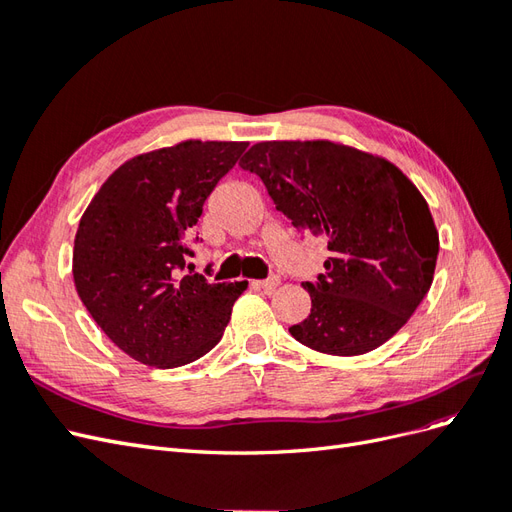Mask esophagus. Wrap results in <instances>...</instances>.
Wrapping results in <instances>:
<instances>
[{
	"mask_svg": "<svg viewBox=\"0 0 512 512\" xmlns=\"http://www.w3.org/2000/svg\"><path fill=\"white\" fill-rule=\"evenodd\" d=\"M254 286L256 288H260L262 292H267V294H271L277 286H280V280H277V277H269V280H262V282H254Z\"/></svg>",
	"mask_w": 512,
	"mask_h": 512,
	"instance_id": "1",
	"label": "esophagus"
}]
</instances>
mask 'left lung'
Masks as SVG:
<instances>
[{"instance_id":"8db88e82","label":"left lung","mask_w":512,"mask_h":512,"mask_svg":"<svg viewBox=\"0 0 512 512\" xmlns=\"http://www.w3.org/2000/svg\"><path fill=\"white\" fill-rule=\"evenodd\" d=\"M299 235L327 241L324 273L303 288L312 314L290 327L335 356L376 350L404 327L433 282L440 239L427 200L380 156L331 141H265L241 158Z\"/></svg>"}]
</instances>
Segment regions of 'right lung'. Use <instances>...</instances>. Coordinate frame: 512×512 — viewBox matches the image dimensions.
I'll list each match as a JSON object with an SVG mask.
<instances>
[{"label": "right lung", "instance_id": "1", "mask_svg": "<svg viewBox=\"0 0 512 512\" xmlns=\"http://www.w3.org/2000/svg\"><path fill=\"white\" fill-rule=\"evenodd\" d=\"M247 143L183 141L141 153L108 177L74 237L72 275L87 312L134 361L170 369L220 342L247 282L183 275V239Z\"/></svg>", "mask_w": 512, "mask_h": 512}]
</instances>
